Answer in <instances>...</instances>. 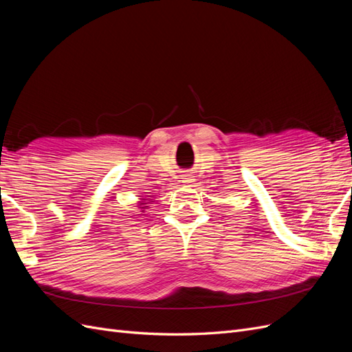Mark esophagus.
<instances>
[{"label":"esophagus","mask_w":352,"mask_h":352,"mask_svg":"<svg viewBox=\"0 0 352 352\" xmlns=\"http://www.w3.org/2000/svg\"><path fill=\"white\" fill-rule=\"evenodd\" d=\"M182 182H184L185 185H189V184H192V182H194V179H192V176H190V175H185Z\"/></svg>","instance_id":"obj_1"}]
</instances>
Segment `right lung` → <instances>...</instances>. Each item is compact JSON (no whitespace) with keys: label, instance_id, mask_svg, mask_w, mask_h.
Wrapping results in <instances>:
<instances>
[{"label":"right lung","instance_id":"1","mask_svg":"<svg viewBox=\"0 0 352 352\" xmlns=\"http://www.w3.org/2000/svg\"><path fill=\"white\" fill-rule=\"evenodd\" d=\"M140 206H142V207H141V208H142V210H144V208H146V207H148V206H146V202H145V201H141V202H140Z\"/></svg>","mask_w":352,"mask_h":352}]
</instances>
